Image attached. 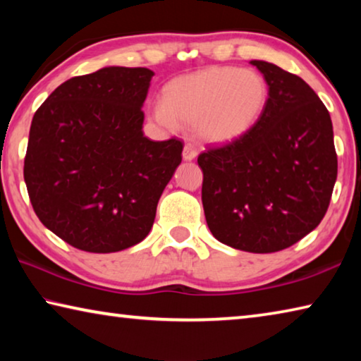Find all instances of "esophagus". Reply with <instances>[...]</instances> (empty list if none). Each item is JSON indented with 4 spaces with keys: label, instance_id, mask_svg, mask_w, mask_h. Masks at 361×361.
I'll return each mask as SVG.
<instances>
[{
    "label": "esophagus",
    "instance_id": "obj_1",
    "mask_svg": "<svg viewBox=\"0 0 361 361\" xmlns=\"http://www.w3.org/2000/svg\"><path fill=\"white\" fill-rule=\"evenodd\" d=\"M195 156H197V152H195L192 146L185 145V148H183V159H185V161H192V159H195Z\"/></svg>",
    "mask_w": 361,
    "mask_h": 361
}]
</instances>
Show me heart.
<instances>
[{
  "label": "heart",
  "instance_id": "1",
  "mask_svg": "<svg viewBox=\"0 0 361 361\" xmlns=\"http://www.w3.org/2000/svg\"><path fill=\"white\" fill-rule=\"evenodd\" d=\"M267 103L269 84L261 73L209 66L164 85L161 105L151 109L149 118L169 130L192 126L199 142L224 146L247 137Z\"/></svg>",
  "mask_w": 361,
  "mask_h": 361
}]
</instances>
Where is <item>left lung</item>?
<instances>
[{"label": "left lung", "instance_id": "8db88e82", "mask_svg": "<svg viewBox=\"0 0 361 361\" xmlns=\"http://www.w3.org/2000/svg\"><path fill=\"white\" fill-rule=\"evenodd\" d=\"M269 84L255 129L197 157L209 229L224 245L250 253L291 247L325 216L338 176L326 106L301 78L252 60Z\"/></svg>", "mask_w": 361, "mask_h": 361}]
</instances>
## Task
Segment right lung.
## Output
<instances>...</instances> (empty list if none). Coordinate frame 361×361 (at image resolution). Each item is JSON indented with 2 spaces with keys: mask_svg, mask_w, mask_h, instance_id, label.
I'll use <instances>...</instances> for the list:
<instances>
[{
  "mask_svg": "<svg viewBox=\"0 0 361 361\" xmlns=\"http://www.w3.org/2000/svg\"><path fill=\"white\" fill-rule=\"evenodd\" d=\"M148 68L105 66L60 84L35 113L23 178L39 221L90 253L149 234L183 143L143 133Z\"/></svg>",
  "mask_w": 361,
  "mask_h": 361,
  "instance_id": "right-lung-1",
  "label": "right lung"
}]
</instances>
